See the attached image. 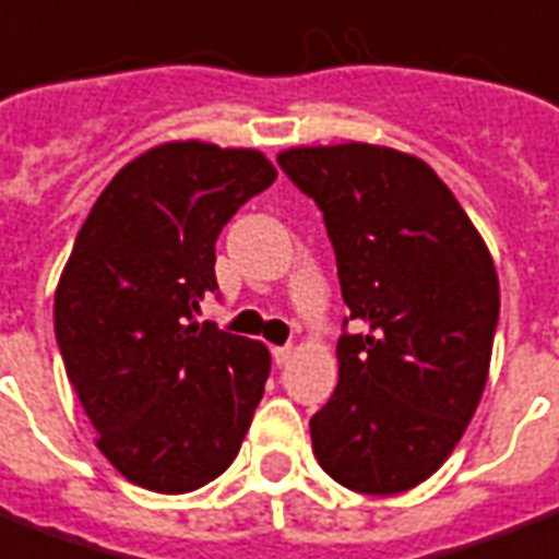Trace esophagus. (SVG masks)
<instances>
[{
	"label": "esophagus",
	"instance_id": "esophagus-1",
	"mask_svg": "<svg viewBox=\"0 0 559 559\" xmlns=\"http://www.w3.org/2000/svg\"><path fill=\"white\" fill-rule=\"evenodd\" d=\"M289 357H293V348H289V346H275V348H272V360H275V364H278V366L287 364Z\"/></svg>",
	"mask_w": 559,
	"mask_h": 559
}]
</instances>
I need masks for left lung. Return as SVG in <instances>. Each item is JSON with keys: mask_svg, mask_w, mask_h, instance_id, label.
I'll return each mask as SVG.
<instances>
[{"mask_svg": "<svg viewBox=\"0 0 559 559\" xmlns=\"http://www.w3.org/2000/svg\"><path fill=\"white\" fill-rule=\"evenodd\" d=\"M281 169L325 216L343 301L366 328L336 343L340 383L310 419L319 466L395 496L449 460L487 386L498 275L487 242L416 155L296 146Z\"/></svg>", "mask_w": 559, "mask_h": 559, "instance_id": "1", "label": "left lung"}]
</instances>
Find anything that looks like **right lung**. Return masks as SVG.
I'll return each mask as SVG.
<instances>
[{
    "instance_id": "obj_1",
    "label": "right lung",
    "mask_w": 559,
    "mask_h": 559,
    "mask_svg": "<svg viewBox=\"0 0 559 559\" xmlns=\"http://www.w3.org/2000/svg\"><path fill=\"white\" fill-rule=\"evenodd\" d=\"M278 178L258 148L173 140L119 169L55 289L67 378L110 466L152 492H193L231 466L270 378V348L199 325L216 237Z\"/></svg>"
}]
</instances>
